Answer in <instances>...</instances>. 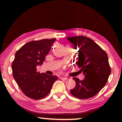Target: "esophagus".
<instances>
[{"mask_svg": "<svg viewBox=\"0 0 122 122\" xmlns=\"http://www.w3.org/2000/svg\"><path fill=\"white\" fill-rule=\"evenodd\" d=\"M60 78H61V80H64V81H66V79H68L67 78L65 77V76H61V77Z\"/></svg>", "mask_w": 122, "mask_h": 122, "instance_id": "obj_1", "label": "esophagus"}]
</instances>
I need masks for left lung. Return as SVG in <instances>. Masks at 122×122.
<instances>
[{"label": "left lung", "mask_w": 122, "mask_h": 122, "mask_svg": "<svg viewBox=\"0 0 122 122\" xmlns=\"http://www.w3.org/2000/svg\"><path fill=\"white\" fill-rule=\"evenodd\" d=\"M67 39L73 44L74 49H78L75 54V60L85 76L82 81L76 77L73 78L76 84L71 90V94L79 99L93 97L104 87L111 74L107 54L92 39L86 36L68 37Z\"/></svg>", "instance_id": "obj_1"}]
</instances>
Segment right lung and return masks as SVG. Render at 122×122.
Returning a JSON list of instances; mask_svg holds the SVG:
<instances>
[{
    "label": "right lung",
    "mask_w": 122,
    "mask_h": 122,
    "mask_svg": "<svg viewBox=\"0 0 122 122\" xmlns=\"http://www.w3.org/2000/svg\"><path fill=\"white\" fill-rule=\"evenodd\" d=\"M56 38L29 41L15 54L12 63L13 77L26 96L41 99L49 94L58 76L40 73L36 66H41L49 53Z\"/></svg>",
    "instance_id": "obj_1"
}]
</instances>
